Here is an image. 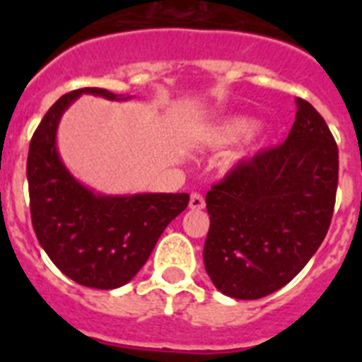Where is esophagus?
<instances>
[{
    "mask_svg": "<svg viewBox=\"0 0 362 362\" xmlns=\"http://www.w3.org/2000/svg\"><path fill=\"white\" fill-rule=\"evenodd\" d=\"M190 209L192 210L204 209V197L201 196L199 192H194V194L190 196Z\"/></svg>",
    "mask_w": 362,
    "mask_h": 362,
    "instance_id": "esophagus-1",
    "label": "esophagus"
}]
</instances>
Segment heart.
Masks as SVG:
<instances>
[{
	"label": "heart",
	"instance_id": "obj_1",
	"mask_svg": "<svg viewBox=\"0 0 362 362\" xmlns=\"http://www.w3.org/2000/svg\"><path fill=\"white\" fill-rule=\"evenodd\" d=\"M252 129H254V121L248 117H232V119H226L214 127L210 132V141L216 145H226V143L235 141L238 137L248 134Z\"/></svg>",
	"mask_w": 362,
	"mask_h": 362
}]
</instances>
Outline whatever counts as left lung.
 <instances>
[{"instance_id": "obj_1", "label": "left lung", "mask_w": 362, "mask_h": 362, "mask_svg": "<svg viewBox=\"0 0 362 362\" xmlns=\"http://www.w3.org/2000/svg\"><path fill=\"white\" fill-rule=\"evenodd\" d=\"M283 145L243 159L206 194V274L233 299L277 292L317 252L330 228L339 150L322 116L297 98Z\"/></svg>"}]
</instances>
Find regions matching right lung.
<instances>
[{"mask_svg":"<svg viewBox=\"0 0 362 362\" xmlns=\"http://www.w3.org/2000/svg\"><path fill=\"white\" fill-rule=\"evenodd\" d=\"M81 94L119 98L105 88H79L49 108L30 139L27 159L30 217L54 264L78 284L112 290L141 270L163 230L188 206V194L101 196L65 168L56 148L63 112Z\"/></svg>","mask_w":362,"mask_h":362,"instance_id":"1","label":"right lung"}]
</instances>
